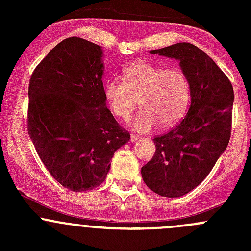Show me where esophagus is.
I'll list each match as a JSON object with an SVG mask.
<instances>
[{"label": "esophagus", "mask_w": 251, "mask_h": 251, "mask_svg": "<svg viewBox=\"0 0 251 251\" xmlns=\"http://www.w3.org/2000/svg\"><path fill=\"white\" fill-rule=\"evenodd\" d=\"M137 140H140V136H136V135H131V142H132V143H135L136 141Z\"/></svg>", "instance_id": "obj_1"}]
</instances>
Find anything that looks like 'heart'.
Listing matches in <instances>:
<instances>
[{"instance_id":"1","label":"heart","mask_w":251,"mask_h":251,"mask_svg":"<svg viewBox=\"0 0 251 251\" xmlns=\"http://www.w3.org/2000/svg\"><path fill=\"white\" fill-rule=\"evenodd\" d=\"M104 96L111 113L121 120L128 119L138 100L141 110L131 126L147 132L156 124L161 128L176 125L186 114L191 91L186 75L178 68L165 69L140 60L123 70V81H107Z\"/></svg>"}]
</instances>
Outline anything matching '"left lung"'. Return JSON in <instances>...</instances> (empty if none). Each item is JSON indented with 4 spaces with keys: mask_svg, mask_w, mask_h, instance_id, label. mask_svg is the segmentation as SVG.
I'll list each match as a JSON object with an SVG mask.
<instances>
[{
    "mask_svg": "<svg viewBox=\"0 0 251 251\" xmlns=\"http://www.w3.org/2000/svg\"><path fill=\"white\" fill-rule=\"evenodd\" d=\"M151 53L178 60L189 82L188 113L170 132L154 138L155 154L141 170L151 191L177 198L201 184L226 151L231 137L233 87L216 63L188 42Z\"/></svg>",
    "mask_w": 251,
    "mask_h": 251,
    "instance_id": "8db88e82",
    "label": "left lung"
}]
</instances>
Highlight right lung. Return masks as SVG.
<instances>
[{"label":"right lung","mask_w":251,"mask_h":251,"mask_svg":"<svg viewBox=\"0 0 251 251\" xmlns=\"http://www.w3.org/2000/svg\"><path fill=\"white\" fill-rule=\"evenodd\" d=\"M103 73L102 47L69 37L30 78V138L53 178L73 192L102 184L114 153L130 141L107 108Z\"/></svg>","instance_id":"right-lung-1"}]
</instances>
